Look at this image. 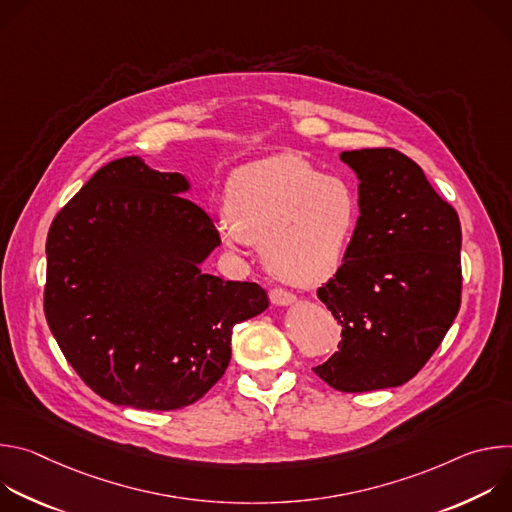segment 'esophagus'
<instances>
[{"instance_id": "1", "label": "esophagus", "mask_w": 512, "mask_h": 512, "mask_svg": "<svg viewBox=\"0 0 512 512\" xmlns=\"http://www.w3.org/2000/svg\"><path fill=\"white\" fill-rule=\"evenodd\" d=\"M269 300L275 306H289V304L296 302V296L291 294V291H287V289L273 287V289H269Z\"/></svg>"}]
</instances>
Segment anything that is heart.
<instances>
[{
    "instance_id": "b5f03b06",
    "label": "heart",
    "mask_w": 512,
    "mask_h": 512,
    "mask_svg": "<svg viewBox=\"0 0 512 512\" xmlns=\"http://www.w3.org/2000/svg\"><path fill=\"white\" fill-rule=\"evenodd\" d=\"M225 210L229 218L218 233L227 247L259 243L277 279L310 285L342 263L360 221V194L346 176L322 174L308 160L283 154L235 170Z\"/></svg>"
}]
</instances>
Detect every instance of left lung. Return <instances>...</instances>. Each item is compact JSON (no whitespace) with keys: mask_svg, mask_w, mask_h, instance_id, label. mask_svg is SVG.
Wrapping results in <instances>:
<instances>
[{"mask_svg":"<svg viewBox=\"0 0 512 512\" xmlns=\"http://www.w3.org/2000/svg\"><path fill=\"white\" fill-rule=\"evenodd\" d=\"M340 158L360 180V221L342 265L318 287L342 340L314 373L342 393L399 387L458 316L460 218L405 154L371 148Z\"/></svg>","mask_w":512,"mask_h":512,"instance_id":"8db88e82","label":"left lung"}]
</instances>
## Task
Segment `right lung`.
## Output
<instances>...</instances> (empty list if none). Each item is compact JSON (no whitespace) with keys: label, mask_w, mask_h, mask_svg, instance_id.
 <instances>
[{"label":"right lung","mask_w":512,"mask_h":512,"mask_svg":"<svg viewBox=\"0 0 512 512\" xmlns=\"http://www.w3.org/2000/svg\"><path fill=\"white\" fill-rule=\"evenodd\" d=\"M186 190L184 176L127 156L97 170L50 225L46 322L109 403L192 405L225 375L233 326L269 306L259 283L200 271L221 237Z\"/></svg>","instance_id":"obj_1"}]
</instances>
